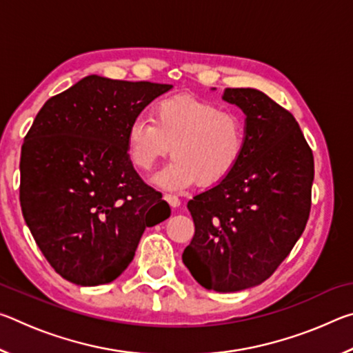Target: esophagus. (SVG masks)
Returning <instances> with one entry per match:
<instances>
[{
  "mask_svg": "<svg viewBox=\"0 0 353 353\" xmlns=\"http://www.w3.org/2000/svg\"><path fill=\"white\" fill-rule=\"evenodd\" d=\"M163 198H165V201L168 202V204H170L171 207H174V208H176V207L181 205V199H179L176 194H165Z\"/></svg>",
  "mask_w": 353,
  "mask_h": 353,
  "instance_id": "1",
  "label": "esophagus"
}]
</instances>
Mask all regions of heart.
Returning <instances> with one entry per match:
<instances>
[{
  "label": "heart",
  "instance_id": "heart-1",
  "mask_svg": "<svg viewBox=\"0 0 353 353\" xmlns=\"http://www.w3.org/2000/svg\"><path fill=\"white\" fill-rule=\"evenodd\" d=\"M126 141L130 162L141 172H151L171 151L174 159L154 179L160 188L183 190L198 181L202 187H213L240 165L248 124L240 112L176 94L157 101L151 119H134Z\"/></svg>",
  "mask_w": 353,
  "mask_h": 353
}]
</instances>
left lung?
I'll use <instances>...</instances> for the list:
<instances>
[{
    "mask_svg": "<svg viewBox=\"0 0 353 353\" xmlns=\"http://www.w3.org/2000/svg\"><path fill=\"white\" fill-rule=\"evenodd\" d=\"M223 98L246 113V152L188 201L194 235L182 260L204 288L234 292L270 279L305 230L314 159L296 118L263 92L225 88Z\"/></svg>",
    "mask_w": 353,
    "mask_h": 353,
    "instance_id": "1",
    "label": "left lung"
}]
</instances>
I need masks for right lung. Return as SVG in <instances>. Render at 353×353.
Here are the masks:
<instances>
[{"instance_id": "obj_1", "label": "right lung", "mask_w": 353, "mask_h": 353, "mask_svg": "<svg viewBox=\"0 0 353 353\" xmlns=\"http://www.w3.org/2000/svg\"><path fill=\"white\" fill-rule=\"evenodd\" d=\"M170 83L97 74L50 98L21 146L20 204L54 271L82 286L109 283L132 261L146 227L170 205L137 174L128 129Z\"/></svg>"}]
</instances>
